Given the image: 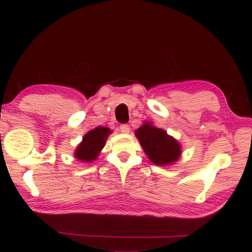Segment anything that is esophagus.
Segmentation results:
<instances>
[{
	"label": "esophagus",
	"instance_id": "obj_1",
	"mask_svg": "<svg viewBox=\"0 0 252 252\" xmlns=\"http://www.w3.org/2000/svg\"><path fill=\"white\" fill-rule=\"evenodd\" d=\"M129 126L127 125V124H123V125H120V127H119V130L122 133H124V134H127V133H129Z\"/></svg>",
	"mask_w": 252,
	"mask_h": 252
}]
</instances>
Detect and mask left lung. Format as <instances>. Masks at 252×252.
I'll use <instances>...</instances> for the list:
<instances>
[{
	"mask_svg": "<svg viewBox=\"0 0 252 252\" xmlns=\"http://www.w3.org/2000/svg\"><path fill=\"white\" fill-rule=\"evenodd\" d=\"M135 135L148 158L156 165L173 164L180 158L181 146L164 129L144 123L135 130Z\"/></svg>",
	"mask_w": 252,
	"mask_h": 252,
	"instance_id": "1",
	"label": "left lung"
}]
</instances>
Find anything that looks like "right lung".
<instances>
[{"instance_id":"1","label":"right lung","mask_w":252,"mask_h":252,"mask_svg":"<svg viewBox=\"0 0 252 252\" xmlns=\"http://www.w3.org/2000/svg\"><path fill=\"white\" fill-rule=\"evenodd\" d=\"M111 133V129L108 128V127L102 126H98L94 129L89 130L82 137L81 143L75 149V158L82 161L95 160L99 153H101L103 147L105 146V141Z\"/></svg>"}]
</instances>
